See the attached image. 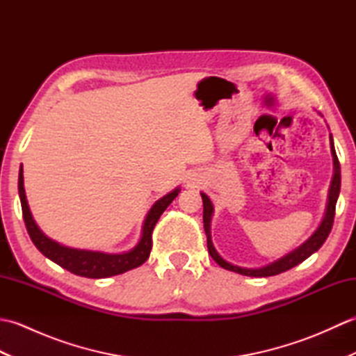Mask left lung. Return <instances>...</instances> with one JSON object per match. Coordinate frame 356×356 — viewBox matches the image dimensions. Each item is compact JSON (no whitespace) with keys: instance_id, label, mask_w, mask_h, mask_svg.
I'll return each mask as SVG.
<instances>
[{"instance_id":"obj_1","label":"left lung","mask_w":356,"mask_h":356,"mask_svg":"<svg viewBox=\"0 0 356 356\" xmlns=\"http://www.w3.org/2000/svg\"><path fill=\"white\" fill-rule=\"evenodd\" d=\"M330 145H332V156H334V165H335V172H334V179H332L330 184V191H329V203H327V211L326 216H324L323 222L320 225V228L315 231L314 236L309 238L305 245H301L298 249H295L293 252L287 254L283 259H280L278 261L269 264L266 268H260V269H245V268H238L234 266V264L225 261L218 252L216 251V248L213 246V241H211V231H209V223H211V216H213V203L208 199V195L202 193V199H203V228H205L207 234V245H208V252L213 257L214 261L222 266L223 269H228L232 272H237V274L241 275H248V277H270V275H277L282 274V272H286L292 269L293 266H297L301 261H305L307 257H311L314 252L318 251V249L323 246L324 241L329 237L332 226H334V218H335V207H337V200L339 195V188H341V168H339V161L335 153L334 148V139L330 136Z\"/></svg>"}]
</instances>
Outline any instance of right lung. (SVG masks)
Wrapping results in <instances>:
<instances>
[{"mask_svg": "<svg viewBox=\"0 0 356 356\" xmlns=\"http://www.w3.org/2000/svg\"><path fill=\"white\" fill-rule=\"evenodd\" d=\"M18 191L21 199L22 217L30 238L33 245L40 249L47 259L55 261L59 266L70 270L72 274H76L87 278H105L111 275H119L124 272L134 269L145 263L149 257L151 248H153V231L159 220V217L163 214V211L168 208L170 203L176 199L179 194V188L172 193L166 194L165 197L157 200L154 207L149 209V213L143 223V232L139 245L133 251L125 254H104V252H93V251H82V249H72L67 246H61L56 241L45 237L44 234L38 228L26 200L24 193V177H22V165L19 170L18 177Z\"/></svg>", "mask_w": 356, "mask_h": 356, "instance_id": "1", "label": "right lung"}]
</instances>
